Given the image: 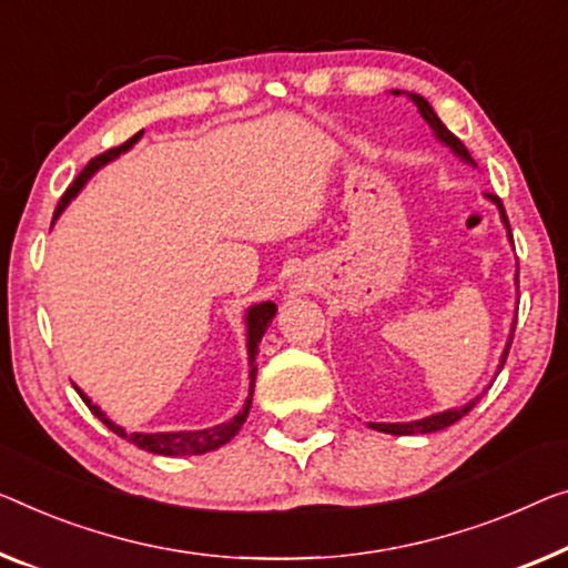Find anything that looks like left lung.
<instances>
[{
	"instance_id": "1",
	"label": "left lung",
	"mask_w": 568,
	"mask_h": 568,
	"mask_svg": "<svg viewBox=\"0 0 568 568\" xmlns=\"http://www.w3.org/2000/svg\"><path fill=\"white\" fill-rule=\"evenodd\" d=\"M397 94V91H395ZM410 99H413V104L418 106V112H420V116L423 120H426L428 124H430V130L436 132V138L442 140V142H446L448 148H452L456 155H459L462 160H467V163H474L471 160V155H469V150L464 148V142L456 138V134H452L446 130V124L438 120L436 116V112L434 109H430V104L423 97H418V94H410ZM487 199H493L495 203H497V209H500V214H503V222H505V226H507V234H510V222H507V214H505V206H503V201H500V196H495V193H487ZM513 236V234H510ZM513 334H515V326H513ZM513 334H510V342H507V346H505V354H503V359H500V369L505 367V359H507V352H510V344H513ZM477 400L479 397H474L471 403H467L464 405V408H456V410H444V413H436V416H428V418H423V420H413V423H369V428H375V430H383V434H393V436H413V434H434V430H444V428H448V426H454L456 420H462L464 416H467V413L474 408V405H477Z\"/></svg>"
}]
</instances>
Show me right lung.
Instances as JSON below:
<instances>
[{
	"instance_id": "1",
	"label": "right lung",
	"mask_w": 568,
	"mask_h": 568,
	"mask_svg": "<svg viewBox=\"0 0 568 568\" xmlns=\"http://www.w3.org/2000/svg\"><path fill=\"white\" fill-rule=\"evenodd\" d=\"M140 138H142V132H138V134H134V138L126 140L124 145L112 148V150L101 152V155H97V158H91L89 165L83 168V171H81L79 175H75V181H73L71 185H68L65 193L61 196V201H58L55 216L61 214V211L65 209V203L71 201V199L75 196V193L81 191V185L89 181L91 173L99 171L101 165H106L109 160H114L116 155H120V152L130 150ZM55 216H53V219H55ZM275 311H277L275 303H260V306H252V308L247 311V352H250V367H252V372H250V377H252V383H250V397H247V403H244V408H242L240 416H234L230 423H219V426H214V428H203V430H178V434H126L124 428L116 426V423L109 420V418L104 416V413L99 410V405L91 403L89 397L79 390L81 400L89 405V410L94 413V416H97L101 423H104V426H106L109 430H114L116 436L126 438V442L134 444L138 448H142V452L160 454V456H196V454L214 452V448L230 444L232 438L236 436V430L242 428V423L247 420V413H250V405H252V387H255V372H257V367H255L257 346H260L262 334H265L267 324H270V321H273Z\"/></svg>"
}]
</instances>
